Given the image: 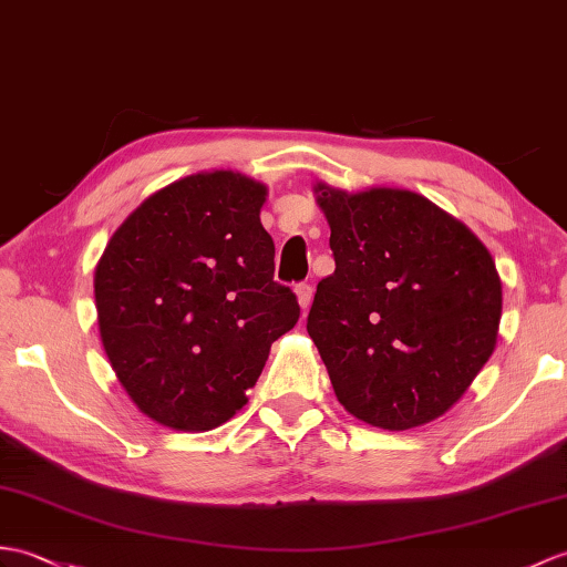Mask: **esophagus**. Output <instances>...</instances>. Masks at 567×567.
I'll use <instances>...</instances> for the list:
<instances>
[{"instance_id": "1", "label": "esophagus", "mask_w": 567, "mask_h": 567, "mask_svg": "<svg viewBox=\"0 0 567 567\" xmlns=\"http://www.w3.org/2000/svg\"><path fill=\"white\" fill-rule=\"evenodd\" d=\"M295 295H297V301H299L301 311H307V309L311 307V297H313V289H311V285H307V282L297 285V287H295Z\"/></svg>"}]
</instances>
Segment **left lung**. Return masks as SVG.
<instances>
[{
  "label": "left lung",
  "instance_id": "obj_1",
  "mask_svg": "<svg viewBox=\"0 0 567 567\" xmlns=\"http://www.w3.org/2000/svg\"><path fill=\"white\" fill-rule=\"evenodd\" d=\"M336 272L307 331L336 399L362 423L411 430L462 401L497 346L503 282L483 241L427 197L313 186Z\"/></svg>",
  "mask_w": 567,
  "mask_h": 567
}]
</instances>
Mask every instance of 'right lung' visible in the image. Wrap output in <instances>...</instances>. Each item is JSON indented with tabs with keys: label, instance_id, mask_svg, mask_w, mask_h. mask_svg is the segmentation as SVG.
Instances as JSON below:
<instances>
[{
	"label": "right lung",
	"instance_id": "obj_1",
	"mask_svg": "<svg viewBox=\"0 0 567 567\" xmlns=\"http://www.w3.org/2000/svg\"><path fill=\"white\" fill-rule=\"evenodd\" d=\"M266 195L239 171H200L152 193L103 248L101 343L154 423L181 432L227 423L299 319L292 289L272 280Z\"/></svg>",
	"mask_w": 567,
	"mask_h": 567
}]
</instances>
